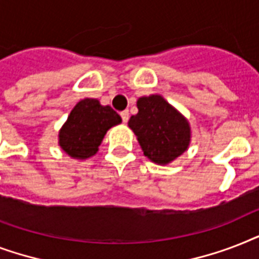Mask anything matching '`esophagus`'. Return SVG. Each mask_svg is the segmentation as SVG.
<instances>
[{
	"label": "esophagus",
	"instance_id": "1",
	"mask_svg": "<svg viewBox=\"0 0 259 259\" xmlns=\"http://www.w3.org/2000/svg\"><path fill=\"white\" fill-rule=\"evenodd\" d=\"M121 118H122V122H123V123H126V122L129 121V111H127V110H123V111H121Z\"/></svg>",
	"mask_w": 259,
	"mask_h": 259
}]
</instances>
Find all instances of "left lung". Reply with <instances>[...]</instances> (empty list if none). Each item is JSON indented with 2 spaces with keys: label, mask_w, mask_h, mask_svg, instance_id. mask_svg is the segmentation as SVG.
I'll return each mask as SVG.
<instances>
[{
  "label": "left lung",
  "mask_w": 259,
  "mask_h": 259,
  "mask_svg": "<svg viewBox=\"0 0 259 259\" xmlns=\"http://www.w3.org/2000/svg\"><path fill=\"white\" fill-rule=\"evenodd\" d=\"M138 114L132 115L129 127L137 136L146 157L168 164L184 153L191 140L187 119L160 95L140 98Z\"/></svg>",
  "instance_id": "obj_1"
}]
</instances>
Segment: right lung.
<instances>
[{
  "mask_svg": "<svg viewBox=\"0 0 259 259\" xmlns=\"http://www.w3.org/2000/svg\"><path fill=\"white\" fill-rule=\"evenodd\" d=\"M121 121L110 106H102L97 99L87 98L71 111L59 133V144L71 157H91L98 152L106 132Z\"/></svg>",
  "mask_w": 259,
  "mask_h": 259,
  "instance_id": "right-lung-1",
  "label": "right lung"
}]
</instances>
